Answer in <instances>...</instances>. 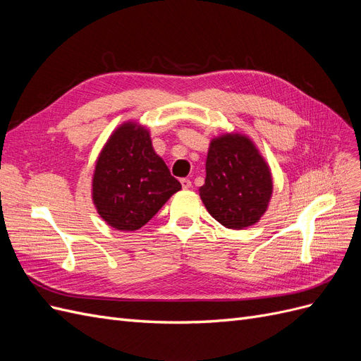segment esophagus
<instances>
[{
    "mask_svg": "<svg viewBox=\"0 0 361 361\" xmlns=\"http://www.w3.org/2000/svg\"><path fill=\"white\" fill-rule=\"evenodd\" d=\"M180 183H182V188H183V190H190V188H191V180L187 179V178L180 179Z\"/></svg>",
    "mask_w": 361,
    "mask_h": 361,
    "instance_id": "34e87169",
    "label": "esophagus"
}]
</instances>
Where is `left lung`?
I'll return each instance as SVG.
<instances>
[{"label":"left lung","mask_w":361,"mask_h":361,"mask_svg":"<svg viewBox=\"0 0 361 361\" xmlns=\"http://www.w3.org/2000/svg\"><path fill=\"white\" fill-rule=\"evenodd\" d=\"M271 192L269 169L247 137L212 140L200 197L218 223L235 231L253 226L267 211Z\"/></svg>","instance_id":"1"}]
</instances>
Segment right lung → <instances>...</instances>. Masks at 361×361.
<instances>
[{
	"mask_svg": "<svg viewBox=\"0 0 361 361\" xmlns=\"http://www.w3.org/2000/svg\"><path fill=\"white\" fill-rule=\"evenodd\" d=\"M182 188L152 147L149 133L120 126L97 159L93 200L104 220L118 231H137Z\"/></svg>",
	"mask_w": 361,
	"mask_h": 361,
	"instance_id": "obj_1",
	"label": "right lung"
}]
</instances>
